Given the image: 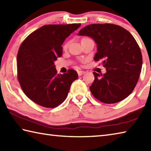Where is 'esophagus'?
Listing matches in <instances>:
<instances>
[{
	"label": "esophagus",
	"mask_w": 151,
	"mask_h": 151,
	"mask_svg": "<svg viewBox=\"0 0 151 151\" xmlns=\"http://www.w3.org/2000/svg\"><path fill=\"white\" fill-rule=\"evenodd\" d=\"M85 73H86V72H85V71H84V70H78V75L79 76H82L83 75H84Z\"/></svg>",
	"instance_id": "34e87169"
}]
</instances>
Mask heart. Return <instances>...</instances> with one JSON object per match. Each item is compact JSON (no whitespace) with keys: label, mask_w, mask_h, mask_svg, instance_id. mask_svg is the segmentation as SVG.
<instances>
[{"label":"heart","mask_w":151,"mask_h":151,"mask_svg":"<svg viewBox=\"0 0 151 151\" xmlns=\"http://www.w3.org/2000/svg\"><path fill=\"white\" fill-rule=\"evenodd\" d=\"M67 47H68V43H65V44L64 45L63 48H64V49H66Z\"/></svg>","instance_id":"heart-1"}]
</instances>
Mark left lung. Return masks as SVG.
Wrapping results in <instances>:
<instances>
[{"label": "left lung", "instance_id": "1", "mask_svg": "<svg viewBox=\"0 0 151 151\" xmlns=\"http://www.w3.org/2000/svg\"><path fill=\"white\" fill-rule=\"evenodd\" d=\"M78 35L92 38L97 45L95 61L103 60L106 73L93 72L90 87L92 95L105 104L125 99L135 88L141 71L142 58L136 40L127 30L111 24H90Z\"/></svg>", "mask_w": 151, "mask_h": 151}]
</instances>
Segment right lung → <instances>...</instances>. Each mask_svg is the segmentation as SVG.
Returning <instances> with one entry per match:
<instances>
[{"label":"right lung","instance_id":"add662e5","mask_svg":"<svg viewBox=\"0 0 151 151\" xmlns=\"http://www.w3.org/2000/svg\"><path fill=\"white\" fill-rule=\"evenodd\" d=\"M81 24H49L30 34L17 55L18 78L22 89L33 102L55 108L66 99L78 74L73 69L57 74L54 62L62 55V44Z\"/></svg>","mask_w":151,"mask_h":151}]
</instances>
